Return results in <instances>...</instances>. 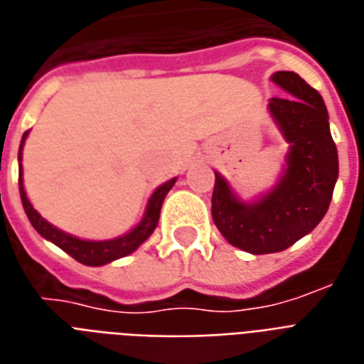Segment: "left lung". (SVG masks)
I'll list each match as a JSON object with an SVG mask.
<instances>
[{
    "label": "left lung",
    "mask_w": 364,
    "mask_h": 364,
    "mask_svg": "<svg viewBox=\"0 0 364 364\" xmlns=\"http://www.w3.org/2000/svg\"><path fill=\"white\" fill-rule=\"evenodd\" d=\"M291 97H273V118L291 143L287 172L272 193L246 205L215 174L211 215L232 246L250 254H272L294 244L322 221L338 180V149L331 139L328 110L316 89L294 71L272 77Z\"/></svg>",
    "instance_id": "1"
}]
</instances>
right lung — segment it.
I'll list each match as a JSON object with an SVG mask.
<instances>
[{"mask_svg":"<svg viewBox=\"0 0 364 364\" xmlns=\"http://www.w3.org/2000/svg\"><path fill=\"white\" fill-rule=\"evenodd\" d=\"M26 134L28 132L23 134V141H25ZM23 141H21V147H18V163H21ZM174 182H176V178L168 180L166 184L156 188L155 193L151 196L149 205H147V213L143 217V221L132 232H127V235H124L120 238H114V240L91 242V240H79V238L65 235L60 229L52 227L48 221H44L41 215L34 211L31 201L26 200L25 188H23V168L18 164V192H21V200H23V208H25L28 221L33 223V227L41 232L42 237L48 238L50 242H54L55 246H60L63 252L70 254L71 258L77 259L79 264H85V266H105L108 262H114V259L124 258L127 254H132L139 244L145 242L151 237V232L155 230L156 223H159V215H161V208H163V201L166 198L168 190L174 186Z\"/></svg>","mask_w":364,"mask_h":364,"instance_id":"add662e5","label":"right lung"}]
</instances>
